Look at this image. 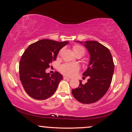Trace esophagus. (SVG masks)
I'll return each instance as SVG.
<instances>
[{"label":"esophagus","instance_id":"1","mask_svg":"<svg viewBox=\"0 0 132 132\" xmlns=\"http://www.w3.org/2000/svg\"><path fill=\"white\" fill-rule=\"evenodd\" d=\"M71 79V77H68V76H64V79H65V80H67V79Z\"/></svg>","mask_w":132,"mask_h":132}]
</instances>
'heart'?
Returning <instances> with one entry per match:
<instances>
[{
  "label": "heart",
  "instance_id": "heart-1",
  "mask_svg": "<svg viewBox=\"0 0 132 132\" xmlns=\"http://www.w3.org/2000/svg\"><path fill=\"white\" fill-rule=\"evenodd\" d=\"M73 52L75 53H79V52H82L85 53V48L82 46H79V45H76L73 48ZM61 71L62 73L66 75L73 76L75 75L76 73L78 71L79 67L76 64H65L61 66Z\"/></svg>",
  "mask_w": 132,
  "mask_h": 132
}]
</instances>
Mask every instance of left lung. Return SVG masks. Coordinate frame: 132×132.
Returning <instances> with one entry per match:
<instances>
[{"instance_id":"obj_1","label":"left lung","mask_w":132,"mask_h":132,"mask_svg":"<svg viewBox=\"0 0 132 132\" xmlns=\"http://www.w3.org/2000/svg\"><path fill=\"white\" fill-rule=\"evenodd\" d=\"M75 41L87 48L90 60L83 73L88 77L87 82L83 85L80 80L79 87L72 90V94L82 103H93L104 96L111 85L114 71L112 56L107 47L96 41Z\"/></svg>"}]
</instances>
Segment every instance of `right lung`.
Here are the masks:
<instances>
[{
  "label": "right lung",
  "instance_id": "right-lung-1",
  "mask_svg": "<svg viewBox=\"0 0 132 132\" xmlns=\"http://www.w3.org/2000/svg\"><path fill=\"white\" fill-rule=\"evenodd\" d=\"M68 43L41 39L30 44L23 53L19 64L20 79L30 97L45 100L55 93L62 75L57 71L50 75L46 70L56 59L59 50Z\"/></svg>",
  "mask_w": 132,
  "mask_h": 132
}]
</instances>
